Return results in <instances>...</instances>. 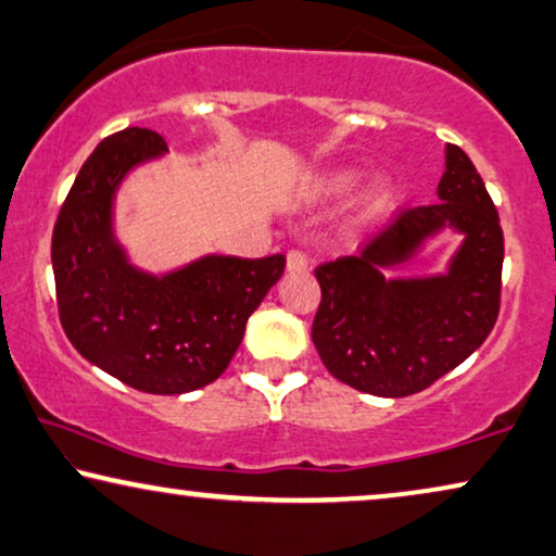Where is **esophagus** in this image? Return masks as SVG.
<instances>
[{
    "instance_id": "esophagus-1",
    "label": "esophagus",
    "mask_w": 556,
    "mask_h": 556,
    "mask_svg": "<svg viewBox=\"0 0 556 556\" xmlns=\"http://www.w3.org/2000/svg\"><path fill=\"white\" fill-rule=\"evenodd\" d=\"M308 265H311V261H308V255H305V253H301V251L288 253V261H286L288 273H305V270H308Z\"/></svg>"
}]
</instances>
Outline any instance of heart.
<instances>
[{
	"label": "heart",
	"mask_w": 556,
	"mask_h": 556,
	"mask_svg": "<svg viewBox=\"0 0 556 556\" xmlns=\"http://www.w3.org/2000/svg\"><path fill=\"white\" fill-rule=\"evenodd\" d=\"M356 182V173L353 170H324L305 182V198L311 203H333V200L343 198L345 192ZM391 200V182L383 175H374L358 185L351 195L349 215L351 220L361 225L374 220L376 215L383 213V207Z\"/></svg>",
	"instance_id": "heart-1"
}]
</instances>
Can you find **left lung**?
<instances>
[{"label":"left lung","mask_w":556,"mask_h":556,"mask_svg":"<svg viewBox=\"0 0 556 556\" xmlns=\"http://www.w3.org/2000/svg\"><path fill=\"white\" fill-rule=\"evenodd\" d=\"M441 203L414 207L358 255L316 268L313 343L338 381L371 396H412L471 356L492 333L504 236L486 185L466 152L446 144ZM446 229L463 236L444 274L396 277Z\"/></svg>","instance_id":"obj_1"}]
</instances>
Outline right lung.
<instances>
[{
    "label": "right lung",
    "mask_w": 556,
    "mask_h": 556,
    "mask_svg": "<svg viewBox=\"0 0 556 556\" xmlns=\"http://www.w3.org/2000/svg\"><path fill=\"white\" fill-rule=\"evenodd\" d=\"M165 155L163 135L144 127L104 138L64 200L52 268L72 345L132 389L178 396L228 368L248 318L283 276L286 255L205 253L160 273L135 265L117 236V192L138 167Z\"/></svg>",
    "instance_id": "add662e5"
}]
</instances>
